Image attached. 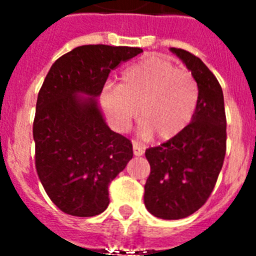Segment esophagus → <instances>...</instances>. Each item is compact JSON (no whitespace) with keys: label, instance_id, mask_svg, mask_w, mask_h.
I'll return each mask as SVG.
<instances>
[{"label":"esophagus","instance_id":"obj_1","mask_svg":"<svg viewBox=\"0 0 256 256\" xmlns=\"http://www.w3.org/2000/svg\"><path fill=\"white\" fill-rule=\"evenodd\" d=\"M144 152V150L142 148V144H137V142H133V154H134V156H142Z\"/></svg>","mask_w":256,"mask_h":256}]
</instances>
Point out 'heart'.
I'll return each mask as SVG.
<instances>
[{
    "label": "heart",
    "instance_id": "heart-1",
    "mask_svg": "<svg viewBox=\"0 0 256 256\" xmlns=\"http://www.w3.org/2000/svg\"><path fill=\"white\" fill-rule=\"evenodd\" d=\"M100 101L119 132L128 130L140 108V134L146 138L156 134L160 141H168L191 123L198 104V86L187 70L148 58L126 68L120 86L106 84Z\"/></svg>",
    "mask_w": 256,
    "mask_h": 256
}]
</instances>
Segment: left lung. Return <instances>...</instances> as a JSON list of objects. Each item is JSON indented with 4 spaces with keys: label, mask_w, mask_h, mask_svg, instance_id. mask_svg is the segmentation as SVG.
Returning a JSON list of instances; mask_svg holds the SVG:
<instances>
[{
    "label": "left lung",
    "mask_w": 256,
    "mask_h": 256,
    "mask_svg": "<svg viewBox=\"0 0 256 256\" xmlns=\"http://www.w3.org/2000/svg\"><path fill=\"white\" fill-rule=\"evenodd\" d=\"M170 51L195 78L198 104L186 130L144 152L151 166L144 205L154 216L168 220L186 218L206 202L223 166L227 141L224 98L216 76L188 51Z\"/></svg>",
    "instance_id": "8db88e82"
}]
</instances>
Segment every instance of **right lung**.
Wrapping results in <instances>:
<instances>
[{"label": "right lung", "mask_w": 256, "mask_h": 256, "mask_svg": "<svg viewBox=\"0 0 256 256\" xmlns=\"http://www.w3.org/2000/svg\"><path fill=\"white\" fill-rule=\"evenodd\" d=\"M138 47L84 44L52 64L38 94L33 138L36 168L61 212H105L108 184L132 159V144L106 124L97 97L108 73L141 54Z\"/></svg>", "instance_id": "1"}]
</instances>
